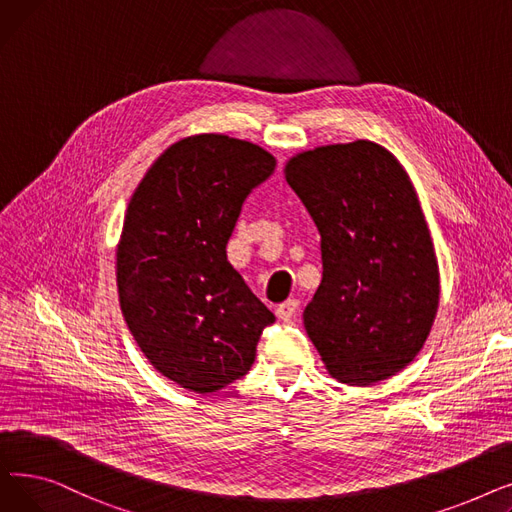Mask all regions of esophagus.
Returning <instances> with one entry per match:
<instances>
[{
	"instance_id": "esophagus-1",
	"label": "esophagus",
	"mask_w": 512,
	"mask_h": 512,
	"mask_svg": "<svg viewBox=\"0 0 512 512\" xmlns=\"http://www.w3.org/2000/svg\"><path fill=\"white\" fill-rule=\"evenodd\" d=\"M299 299H288V301H284L282 305H278V309H276V313H278V317L280 319H284V321H288L290 317H294V313L299 311Z\"/></svg>"
}]
</instances>
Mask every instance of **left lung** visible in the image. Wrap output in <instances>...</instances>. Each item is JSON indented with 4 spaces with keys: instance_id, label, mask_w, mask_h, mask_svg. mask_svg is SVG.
Returning a JSON list of instances; mask_svg holds the SVG:
<instances>
[{
    "instance_id": "obj_1",
    "label": "left lung",
    "mask_w": 512,
    "mask_h": 512,
    "mask_svg": "<svg viewBox=\"0 0 512 512\" xmlns=\"http://www.w3.org/2000/svg\"><path fill=\"white\" fill-rule=\"evenodd\" d=\"M286 182L321 234V282L303 311L326 371L371 386L423 348L440 267L415 186L382 145L357 139L292 155Z\"/></svg>"
}]
</instances>
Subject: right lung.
Here are the masks:
<instances>
[{"label": "right lung", "mask_w": 512, "mask_h": 512, "mask_svg": "<svg viewBox=\"0 0 512 512\" xmlns=\"http://www.w3.org/2000/svg\"><path fill=\"white\" fill-rule=\"evenodd\" d=\"M274 168L255 143L193 134L153 161L128 201L120 309L149 363L184 390L211 394L242 378L276 321L226 257L242 203Z\"/></svg>", "instance_id": "right-lung-1"}]
</instances>
